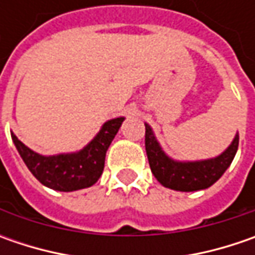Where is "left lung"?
I'll list each match as a JSON object with an SVG mask.
<instances>
[{"label":"left lung","instance_id":"obj_1","mask_svg":"<svg viewBox=\"0 0 255 255\" xmlns=\"http://www.w3.org/2000/svg\"><path fill=\"white\" fill-rule=\"evenodd\" d=\"M144 146L152 173L162 186L171 190L197 191L210 187L229 169L239 149V133H236L230 146L219 156L196 162H179L163 152L150 125L144 123Z\"/></svg>","mask_w":255,"mask_h":255}]
</instances>
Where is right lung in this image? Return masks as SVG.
I'll list each match as a JSON object with an SVG mask.
<instances>
[{"label":"right lung","instance_id":"right-lung-1","mask_svg":"<svg viewBox=\"0 0 255 255\" xmlns=\"http://www.w3.org/2000/svg\"><path fill=\"white\" fill-rule=\"evenodd\" d=\"M125 118L105 122L84 149L74 153L44 156L25 146L14 133L11 137L29 171L44 186L58 191H75L93 186L102 176L105 156Z\"/></svg>","mask_w":255,"mask_h":255}]
</instances>
